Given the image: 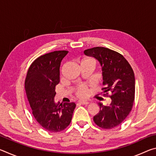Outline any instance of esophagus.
<instances>
[{"mask_svg": "<svg viewBox=\"0 0 156 156\" xmlns=\"http://www.w3.org/2000/svg\"><path fill=\"white\" fill-rule=\"evenodd\" d=\"M78 102L82 105H88L89 103V102L88 101H87V100H79Z\"/></svg>", "mask_w": 156, "mask_h": 156, "instance_id": "1", "label": "esophagus"}]
</instances>
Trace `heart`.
<instances>
[{"instance_id": "b5f03b06", "label": "heart", "mask_w": 156, "mask_h": 156, "mask_svg": "<svg viewBox=\"0 0 156 156\" xmlns=\"http://www.w3.org/2000/svg\"><path fill=\"white\" fill-rule=\"evenodd\" d=\"M88 60H93L91 59H85L84 60L83 62L84 61H88ZM88 93V89L87 86L82 84V85L78 86L77 89H76V94L78 95L79 97H85Z\"/></svg>"}]
</instances>
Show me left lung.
<instances>
[{"mask_svg": "<svg viewBox=\"0 0 156 156\" xmlns=\"http://www.w3.org/2000/svg\"><path fill=\"white\" fill-rule=\"evenodd\" d=\"M93 56L102 69L104 93L112 94L109 105L99 102L100 112L94 121L102 129H110L120 125L127 117L135 98V76L133 71L122 55L112 49L96 47L84 51ZM105 95V94H104Z\"/></svg>", "mask_w": 156, "mask_h": 156, "instance_id": "left-lung-1", "label": "left lung"}]
</instances>
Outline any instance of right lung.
<instances>
[{"instance_id": "right-lung-1", "label": "right lung", "mask_w": 156, "mask_h": 156, "mask_svg": "<svg viewBox=\"0 0 156 156\" xmlns=\"http://www.w3.org/2000/svg\"><path fill=\"white\" fill-rule=\"evenodd\" d=\"M68 51H55L36 58L25 79L26 94L32 113L40 125L50 132L64 130L72 121L75 102L56 104L55 88L60 82V66Z\"/></svg>"}]
</instances>
